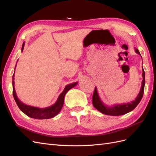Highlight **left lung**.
I'll return each mask as SVG.
<instances>
[{
  "mask_svg": "<svg viewBox=\"0 0 156 156\" xmlns=\"http://www.w3.org/2000/svg\"><path fill=\"white\" fill-rule=\"evenodd\" d=\"M136 53H137L140 55L139 51L137 49L135 48ZM141 56V55H140ZM143 81H142V85L140 89L139 93L138 94L137 96L136 97L134 100H133L129 103H121V104H115L112 106H107L105 103L101 101V98L99 96L96 87L94 90V92L92 96V103L94 107H95L97 110L100 111L101 113L110 116H120L122 115H125L127 112H129L131 111H133L134 108L137 106V105L140 103L141 99H142L144 90V84H145V73L143 68Z\"/></svg>",
  "mask_w": 156,
  "mask_h": 156,
  "instance_id": "1",
  "label": "left lung"
}]
</instances>
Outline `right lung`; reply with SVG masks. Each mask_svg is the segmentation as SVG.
Here are the masks:
<instances>
[{"label": "right lung", "instance_id": "1", "mask_svg": "<svg viewBox=\"0 0 156 156\" xmlns=\"http://www.w3.org/2000/svg\"><path fill=\"white\" fill-rule=\"evenodd\" d=\"M24 46H25V42H23L22 48H21L22 52L23 51V49H24ZM16 65H17V63H16ZM16 65L15 68H16ZM14 76H15V75H14V73H13V77H12L13 96L17 106L20 108V110L23 113H25V114L28 116L32 118V119H40V120L49 119L57 115L63 107L64 97H65L66 94L68 92L69 90L76 86L78 83V82H75V83L68 84V85L66 86L64 90L60 94L57 100H56V101L53 105L45 107V108H39V107H32V106L26 105L25 103H23L20 99L17 98V94L16 92L15 87H14Z\"/></svg>", "mask_w": 156, "mask_h": 156}]
</instances>
